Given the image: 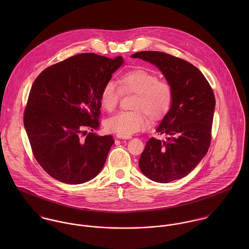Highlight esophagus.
<instances>
[{"mask_svg":"<svg viewBox=\"0 0 249 249\" xmlns=\"http://www.w3.org/2000/svg\"><path fill=\"white\" fill-rule=\"evenodd\" d=\"M116 137L118 139H124V140H129L131 139V136H125V135H122V134H117Z\"/></svg>","mask_w":249,"mask_h":249,"instance_id":"1","label":"esophagus"}]
</instances>
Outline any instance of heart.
<instances>
[{"label":"heart","instance_id":"heart-1","mask_svg":"<svg viewBox=\"0 0 249 249\" xmlns=\"http://www.w3.org/2000/svg\"><path fill=\"white\" fill-rule=\"evenodd\" d=\"M118 86L107 82L102 89L100 102L107 112H113L119 105L122 93L135 94L131 108L134 111L121 112L106 121L110 132L130 136L144 129L148 119L157 121L169 111L173 102V89L167 82L160 81L157 74L136 69L122 74Z\"/></svg>","mask_w":249,"mask_h":249}]
</instances>
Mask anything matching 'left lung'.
Wrapping results in <instances>:
<instances>
[{"label": "left lung", "mask_w": 249, "mask_h": 249, "mask_svg": "<svg viewBox=\"0 0 249 249\" xmlns=\"http://www.w3.org/2000/svg\"><path fill=\"white\" fill-rule=\"evenodd\" d=\"M156 66L173 89V102L139 159L142 174L152 181L169 183L188 176L206 155L211 142L213 90L196 67L171 54L142 51L131 55Z\"/></svg>", "instance_id": "1"}]
</instances>
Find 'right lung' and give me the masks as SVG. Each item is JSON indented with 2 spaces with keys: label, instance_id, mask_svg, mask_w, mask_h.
<instances>
[{
  "label": "right lung",
  "instance_id": "1",
  "mask_svg": "<svg viewBox=\"0 0 249 249\" xmlns=\"http://www.w3.org/2000/svg\"><path fill=\"white\" fill-rule=\"evenodd\" d=\"M124 62L122 56L80 53L36 77L24 125L37 162L52 178L81 184L101 173L114 140L94 133L100 125V96Z\"/></svg>",
  "mask_w": 249,
  "mask_h": 249
}]
</instances>
